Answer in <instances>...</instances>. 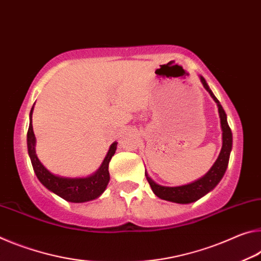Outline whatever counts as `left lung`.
<instances>
[{
  "label": "left lung",
  "instance_id": "left-lung-1",
  "mask_svg": "<svg viewBox=\"0 0 261 261\" xmlns=\"http://www.w3.org/2000/svg\"><path fill=\"white\" fill-rule=\"evenodd\" d=\"M200 81L203 84V87L209 92V95L212 96L213 99L219 106V114L221 119V127H222V149L219 157H217L214 165L212 166L211 170L204 174L202 178L198 179L191 184L182 186H176V187H168V186H162L156 184L152 179L148 176L146 172L147 180L150 185L151 190L159 198L166 200V201L176 202V203H191L194 202L200 198H202L203 195H206L208 192H211L214 187L221 181L222 177L224 176L225 170L228 168L229 163V157L230 152H231L232 148V133L231 129L228 125L227 121V114H225L223 108L220 104V101L214 96V93L212 92L209 89L208 84L202 76H200Z\"/></svg>",
  "mask_w": 261,
  "mask_h": 261
}]
</instances>
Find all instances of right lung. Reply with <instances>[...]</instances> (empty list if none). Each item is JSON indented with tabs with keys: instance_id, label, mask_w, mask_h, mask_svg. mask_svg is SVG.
<instances>
[{
	"instance_id": "obj_1",
	"label": "right lung",
	"mask_w": 261,
	"mask_h": 261,
	"mask_svg": "<svg viewBox=\"0 0 261 261\" xmlns=\"http://www.w3.org/2000/svg\"><path fill=\"white\" fill-rule=\"evenodd\" d=\"M32 112L33 108L30 112V126L28 130V150L29 156L31 160L34 172L37 178L44 185L47 190L53 192L60 198L65 199L69 202H85L90 200L97 199L102 192L105 191L106 186L110 181L109 163L112 156L117 150V142L111 144L108 155L105 156L104 161L95 173L84 178H67L60 177L57 174L49 172L36 155V136L33 133L32 127Z\"/></svg>"
}]
</instances>
